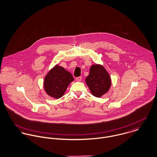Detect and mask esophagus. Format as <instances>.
Segmentation results:
<instances>
[{"instance_id":"obj_1","label":"esophagus","mask_w":157,"mask_h":157,"mask_svg":"<svg viewBox=\"0 0 157 157\" xmlns=\"http://www.w3.org/2000/svg\"><path fill=\"white\" fill-rule=\"evenodd\" d=\"M82 77H76V78H75V80H76L77 82H80V81L82 80Z\"/></svg>"}]
</instances>
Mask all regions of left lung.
Returning <instances> with one entry per match:
<instances>
[{"label": "left lung", "mask_w": 157, "mask_h": 157, "mask_svg": "<svg viewBox=\"0 0 157 157\" xmlns=\"http://www.w3.org/2000/svg\"><path fill=\"white\" fill-rule=\"evenodd\" d=\"M85 81L92 94L97 97H100L106 93L111 85L109 74L105 67L99 65L90 67V74Z\"/></svg>", "instance_id": "obj_1"}]
</instances>
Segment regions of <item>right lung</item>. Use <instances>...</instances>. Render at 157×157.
Returning <instances> with one entry per match:
<instances>
[{
	"label": "right lung",
	"instance_id": "add662e5",
	"mask_svg": "<svg viewBox=\"0 0 157 157\" xmlns=\"http://www.w3.org/2000/svg\"><path fill=\"white\" fill-rule=\"evenodd\" d=\"M74 80L72 74L64 68L56 65L46 75L44 88L46 93L52 97H62L69 84Z\"/></svg>",
	"mask_w": 157,
	"mask_h": 157
}]
</instances>
